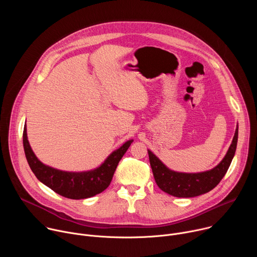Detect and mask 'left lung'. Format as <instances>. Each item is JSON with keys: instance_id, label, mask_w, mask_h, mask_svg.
I'll list each match as a JSON object with an SVG mask.
<instances>
[{"instance_id": "left-lung-1", "label": "left lung", "mask_w": 257, "mask_h": 257, "mask_svg": "<svg viewBox=\"0 0 257 257\" xmlns=\"http://www.w3.org/2000/svg\"><path fill=\"white\" fill-rule=\"evenodd\" d=\"M238 141V125L233 141L216 167L202 173H179L167 168L151 151L150 163L158 186L166 193L176 197H195L212 190L226 175L235 156Z\"/></svg>"}]
</instances>
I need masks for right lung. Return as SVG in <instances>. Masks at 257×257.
Wrapping results in <instances>:
<instances>
[{
  "instance_id": "right-lung-1",
  "label": "right lung",
  "mask_w": 257,
  "mask_h": 257,
  "mask_svg": "<svg viewBox=\"0 0 257 257\" xmlns=\"http://www.w3.org/2000/svg\"><path fill=\"white\" fill-rule=\"evenodd\" d=\"M133 140H128L120 149L113 152L96 169L87 172H65L44 165L32 152L26 133L23 130V146L27 163L42 183L56 193L70 199L92 197L105 190L111 183L120 160L123 158Z\"/></svg>"
}]
</instances>
